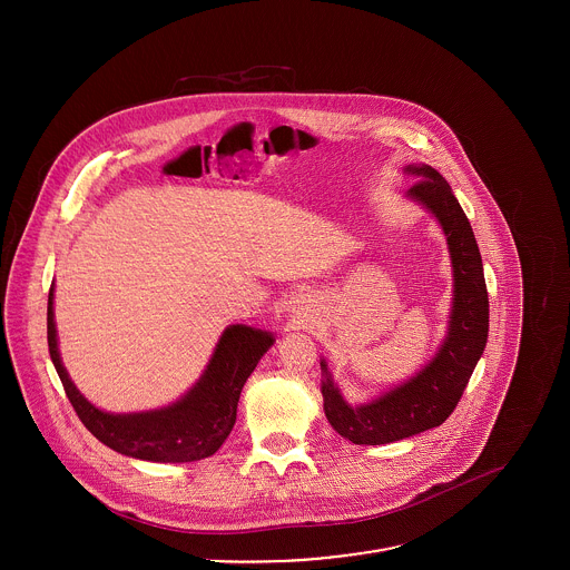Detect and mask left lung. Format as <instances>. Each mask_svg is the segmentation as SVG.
I'll return each instance as SVG.
<instances>
[{"mask_svg":"<svg viewBox=\"0 0 570 570\" xmlns=\"http://www.w3.org/2000/svg\"><path fill=\"white\" fill-rule=\"evenodd\" d=\"M407 173L421 177L407 195L434 213L448 237L454 267L452 321L434 360L410 382L366 406H348L342 400L323 362L326 419L355 445L395 443L441 425L461 402L488 342V285L472 226L441 173L428 164L407 166Z\"/></svg>","mask_w":570,"mask_h":570,"instance_id":"left-lung-1","label":"left lung"}]
</instances>
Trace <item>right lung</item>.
<instances>
[{
    "mask_svg": "<svg viewBox=\"0 0 570 570\" xmlns=\"http://www.w3.org/2000/svg\"><path fill=\"white\" fill-rule=\"evenodd\" d=\"M52 298L55 287L48 294V348L70 404L100 443L142 461L188 463L215 454L237 421L245 380L274 342L265 331L228 326L206 373L177 404L154 412L109 414L82 397L61 364Z\"/></svg>",
    "mask_w": 570,
    "mask_h": 570,
    "instance_id": "obj_1",
    "label": "right lung"
}]
</instances>
